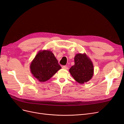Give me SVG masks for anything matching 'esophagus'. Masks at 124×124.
<instances>
[{
	"label": "esophagus",
	"mask_w": 124,
	"mask_h": 124,
	"mask_svg": "<svg viewBox=\"0 0 124 124\" xmlns=\"http://www.w3.org/2000/svg\"><path fill=\"white\" fill-rule=\"evenodd\" d=\"M62 68L63 69H68V67H67L66 66H62Z\"/></svg>",
	"instance_id": "obj_1"
}]
</instances>
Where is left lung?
I'll return each instance as SVG.
<instances>
[{"mask_svg":"<svg viewBox=\"0 0 124 124\" xmlns=\"http://www.w3.org/2000/svg\"><path fill=\"white\" fill-rule=\"evenodd\" d=\"M70 74L78 83L83 84L91 79L93 66L85 54H78L74 57V65L69 69Z\"/></svg>","mask_w":124,"mask_h":124,"instance_id":"left-lung-1","label":"left lung"}]
</instances>
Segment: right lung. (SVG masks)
I'll use <instances>...</instances> for the list:
<instances>
[{
  "instance_id": "right-lung-1",
  "label": "right lung",
  "mask_w": 124,
  "mask_h": 124,
  "mask_svg": "<svg viewBox=\"0 0 124 124\" xmlns=\"http://www.w3.org/2000/svg\"><path fill=\"white\" fill-rule=\"evenodd\" d=\"M30 67L33 76L40 82L49 80L61 69L54 55L50 51L39 52Z\"/></svg>"
}]
</instances>
